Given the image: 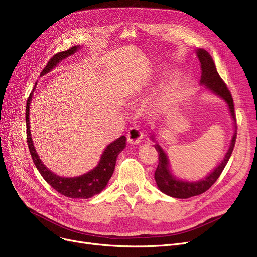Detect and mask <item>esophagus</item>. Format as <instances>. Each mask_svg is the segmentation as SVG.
Masks as SVG:
<instances>
[{
	"mask_svg": "<svg viewBox=\"0 0 257 257\" xmlns=\"http://www.w3.org/2000/svg\"><path fill=\"white\" fill-rule=\"evenodd\" d=\"M127 136H128V142L130 145H139L143 138V132L140 130V128L134 127L129 130Z\"/></svg>",
	"mask_w": 257,
	"mask_h": 257,
	"instance_id": "34e87169",
	"label": "esophagus"
}]
</instances>
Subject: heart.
<instances>
[{
	"mask_svg": "<svg viewBox=\"0 0 257 257\" xmlns=\"http://www.w3.org/2000/svg\"><path fill=\"white\" fill-rule=\"evenodd\" d=\"M175 80H176V78H175V75H171L169 80H168V83L169 85H173L175 83Z\"/></svg>",
	"mask_w": 257,
	"mask_h": 257,
	"instance_id": "1",
	"label": "heart"
}]
</instances>
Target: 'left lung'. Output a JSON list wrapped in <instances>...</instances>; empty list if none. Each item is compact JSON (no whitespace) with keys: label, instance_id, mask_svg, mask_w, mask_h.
<instances>
[{"label":"left lung","instance_id":"8db88e82","mask_svg":"<svg viewBox=\"0 0 257 257\" xmlns=\"http://www.w3.org/2000/svg\"><path fill=\"white\" fill-rule=\"evenodd\" d=\"M197 57L200 61L201 66V79H200V85L203 86L207 91H209L213 96H217L221 100H223L227 107L229 113L233 121L234 131L232 134V138L230 140V144L227 149V152L225 153L221 163L215 167L208 175L204 178L191 181V180H183L178 177L176 175H174L171 166L170 160L163 149L155 139V134L153 131L150 133V139L155 142V149L157 150L159 154V163L156 168L154 178L156 181V184L159 188L160 192L164 194L178 199H187L194 196H198L200 194H203L206 192L208 188L217 181V179L220 177L221 173L223 172L224 168L226 167L229 158L231 156V153L233 151V147L236 140V120H235V114H234V105L233 100L231 97L230 91L228 90L224 81L221 79L220 75L215 69L214 62L209 54L203 50V49H197L196 50Z\"/></svg>","mask_w":257,"mask_h":257}]
</instances>
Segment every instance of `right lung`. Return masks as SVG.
I'll return each instance as SVG.
<instances>
[{
    "label": "right lung",
    "mask_w": 257,
    "mask_h": 257,
    "mask_svg": "<svg viewBox=\"0 0 257 257\" xmlns=\"http://www.w3.org/2000/svg\"><path fill=\"white\" fill-rule=\"evenodd\" d=\"M82 46H74L71 49L64 52L57 53L56 55H54L48 64L46 65L45 70L40 74V77H43L50 73L65 58L73 55L76 52H78ZM37 83V82H36ZM35 86L31 92V94L27 101L26 106V125H27V142H28L29 150L33 159V163L35 167L37 168L38 172L42 175L43 178L59 194L73 198V199H88L93 197L94 195L100 194L104 188L107 186L108 181L110 180L114 168L116 158L118 154L125 149L126 147V137L121 136L118 139L114 140L104 149L98 165L94 167L92 170L88 171L87 173H84L80 176L76 177H61L59 175L52 172L50 169H48L42 159L39 158L36 149L34 147L32 137H31V129H30V104L33 97V92L36 87Z\"/></svg>",
    "instance_id": "1"
}]
</instances>
